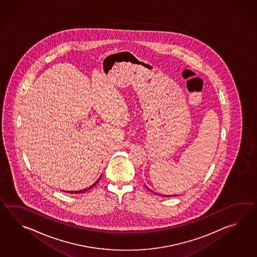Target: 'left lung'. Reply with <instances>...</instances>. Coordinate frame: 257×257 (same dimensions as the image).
Wrapping results in <instances>:
<instances>
[{
    "label": "left lung",
    "instance_id": "obj_1",
    "mask_svg": "<svg viewBox=\"0 0 257 257\" xmlns=\"http://www.w3.org/2000/svg\"><path fill=\"white\" fill-rule=\"evenodd\" d=\"M160 196H161V195H160ZM164 197H166V196H164ZM167 197H168V196H167ZM169 197H171V196H169Z\"/></svg>",
    "mask_w": 257,
    "mask_h": 257
}]
</instances>
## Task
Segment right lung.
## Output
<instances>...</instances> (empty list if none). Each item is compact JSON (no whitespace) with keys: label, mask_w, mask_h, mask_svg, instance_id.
I'll return each mask as SVG.
<instances>
[{"label":"right lung","mask_w":257,"mask_h":257,"mask_svg":"<svg viewBox=\"0 0 257 257\" xmlns=\"http://www.w3.org/2000/svg\"><path fill=\"white\" fill-rule=\"evenodd\" d=\"M101 179V176L99 177L98 180H96V182L93 184V185H92L91 186H89V187H87V188H84V189H82V190H80V191H69V193H71V194H80V193H84V192L87 191V190H89V189H91L92 187H93V186H95L97 183H98V181Z\"/></svg>","instance_id":"right-lung-1"}]
</instances>
